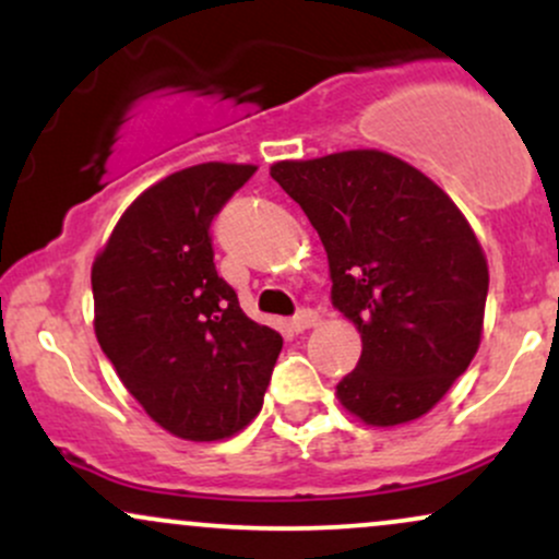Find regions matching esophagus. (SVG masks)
<instances>
[{
    "label": "esophagus",
    "instance_id": "34e87169",
    "mask_svg": "<svg viewBox=\"0 0 559 559\" xmlns=\"http://www.w3.org/2000/svg\"><path fill=\"white\" fill-rule=\"evenodd\" d=\"M318 323V316H316V310H299L297 316L292 318V329L297 331V333H301V331H307V329H312V325Z\"/></svg>",
    "mask_w": 559,
    "mask_h": 559
}]
</instances>
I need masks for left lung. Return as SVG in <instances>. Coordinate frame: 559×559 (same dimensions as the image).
I'll return each instance as SVG.
<instances>
[{"label": "left lung", "instance_id": "left-lung-1", "mask_svg": "<svg viewBox=\"0 0 559 559\" xmlns=\"http://www.w3.org/2000/svg\"><path fill=\"white\" fill-rule=\"evenodd\" d=\"M271 176L318 230L333 307L362 336L338 400L368 426L426 415L476 355L489 294L484 249L457 204L376 150L275 163Z\"/></svg>", "mask_w": 559, "mask_h": 559}]
</instances>
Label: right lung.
I'll return each instance as SVG.
<instances>
[{
  "label": "right lung",
  "instance_id": "1",
  "mask_svg": "<svg viewBox=\"0 0 559 559\" xmlns=\"http://www.w3.org/2000/svg\"><path fill=\"white\" fill-rule=\"evenodd\" d=\"M258 170L204 163L146 189L92 267L94 331L165 431L217 441L260 413L284 338L243 316L215 271L210 226Z\"/></svg>",
  "mask_w": 559,
  "mask_h": 559
}]
</instances>
